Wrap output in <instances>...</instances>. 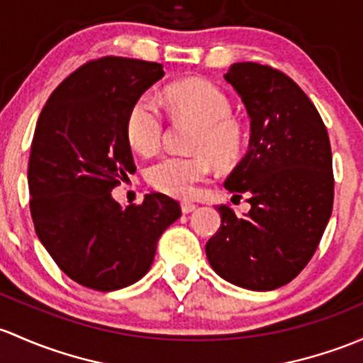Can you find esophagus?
I'll list each match as a JSON object with an SVG mask.
<instances>
[{"label": "esophagus", "instance_id": "1", "mask_svg": "<svg viewBox=\"0 0 363 363\" xmlns=\"http://www.w3.org/2000/svg\"><path fill=\"white\" fill-rule=\"evenodd\" d=\"M194 208H196V203H193V201H182V203H181V211L184 213L193 212Z\"/></svg>", "mask_w": 363, "mask_h": 363}]
</instances>
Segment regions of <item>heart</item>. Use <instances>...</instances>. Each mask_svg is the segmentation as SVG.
Listing matches in <instances>:
<instances>
[{
	"mask_svg": "<svg viewBox=\"0 0 363 363\" xmlns=\"http://www.w3.org/2000/svg\"><path fill=\"white\" fill-rule=\"evenodd\" d=\"M165 102L174 114L198 125L193 147L196 155H169L155 162L146 172L147 182L158 191L175 198H189L208 179L212 160L230 165L240 156L245 130L231 114V101L207 79H186L165 90ZM127 140L133 151L151 155L160 147L163 116L151 95H140L132 104L125 123Z\"/></svg>",
	"mask_w": 363,
	"mask_h": 363,
	"instance_id": "obj_1",
	"label": "heart"
}]
</instances>
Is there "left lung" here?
Returning <instances> with one entry per match:
<instances>
[{
	"label": "left lung",
	"instance_id": "left-lung-1",
	"mask_svg": "<svg viewBox=\"0 0 363 363\" xmlns=\"http://www.w3.org/2000/svg\"><path fill=\"white\" fill-rule=\"evenodd\" d=\"M226 82L250 116V144L224 186L250 211L219 205L220 228L205 245L219 277L249 291L294 280L315 254L333 213L329 133L315 104L285 72L233 64Z\"/></svg>",
	"mask_w": 363,
	"mask_h": 363
}]
</instances>
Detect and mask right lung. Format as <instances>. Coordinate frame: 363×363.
Instances as JSON below:
<instances>
[{
	"label": "right lung",
	"mask_w": 363,
	"mask_h": 363,
	"mask_svg": "<svg viewBox=\"0 0 363 363\" xmlns=\"http://www.w3.org/2000/svg\"><path fill=\"white\" fill-rule=\"evenodd\" d=\"M163 74L158 62L89 60L52 91L38 118L28 167L34 230L57 266L91 291L140 280L162 233L181 217L167 194L150 193L125 208L111 196L135 172L127 114Z\"/></svg>",
	"instance_id": "right-lung-1"
}]
</instances>
